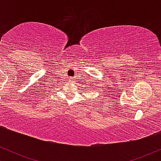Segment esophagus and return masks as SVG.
<instances>
[{
    "label": "esophagus",
    "instance_id": "1",
    "mask_svg": "<svg viewBox=\"0 0 161 161\" xmlns=\"http://www.w3.org/2000/svg\"><path fill=\"white\" fill-rule=\"evenodd\" d=\"M69 80H71V81L73 80V78H69Z\"/></svg>",
    "mask_w": 161,
    "mask_h": 161
}]
</instances>
